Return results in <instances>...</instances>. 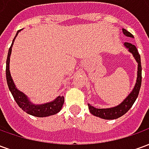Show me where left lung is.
I'll use <instances>...</instances> for the list:
<instances>
[{
    "label": "left lung",
    "instance_id": "left-lung-1",
    "mask_svg": "<svg viewBox=\"0 0 149 149\" xmlns=\"http://www.w3.org/2000/svg\"><path fill=\"white\" fill-rule=\"evenodd\" d=\"M123 33L125 36L129 37H133L132 34L130 33L129 32L123 29H122ZM125 46L128 49V51L132 53V55L134 56L136 61L138 63V71H137V79H136V83L135 84V87L133 90L132 91V93L128 95L127 98L125 99L120 104H119L117 106L111 109H96L93 106L90 105L89 104H88V109L93 115L100 117V118L105 119V120H114L122 116L125 114L130 109L132 106V104L136 100L138 97V94L140 92L141 86V80H142V68H141V56L138 52V50L136 47L132 45L131 43L125 42Z\"/></svg>",
    "mask_w": 149,
    "mask_h": 149
}]
</instances>
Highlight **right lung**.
Listing matches in <instances>:
<instances>
[{
	"instance_id": "right-lung-1",
	"label": "right lung",
	"mask_w": 149,
	"mask_h": 149,
	"mask_svg": "<svg viewBox=\"0 0 149 149\" xmlns=\"http://www.w3.org/2000/svg\"><path fill=\"white\" fill-rule=\"evenodd\" d=\"M19 31H17V33ZM17 35H16V37H17ZM14 39L13 40L11 46L8 49V56H7V60H6V80H7L8 88L11 92L15 101L17 102L18 106L20 107L21 109L24 110V112H26L30 115L34 116L44 117V116H49L54 115L56 113H57L61 111L62 106L64 104V97H58L55 100H53L50 103L45 104H41V105H35V104H31L30 101L28 100L27 97L23 93L18 90L15 86L11 77V75H10V72H9V56L11 54L12 46H13Z\"/></svg>"
}]
</instances>
